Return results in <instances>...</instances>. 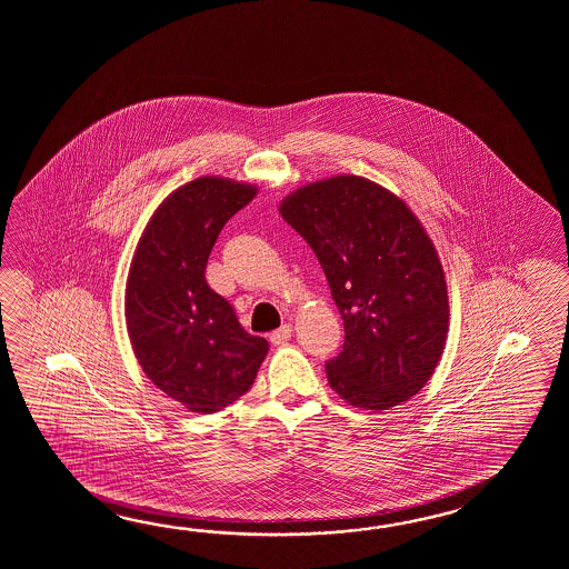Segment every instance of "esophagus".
<instances>
[{
	"label": "esophagus",
	"mask_w": 569,
	"mask_h": 569,
	"mask_svg": "<svg viewBox=\"0 0 569 569\" xmlns=\"http://www.w3.org/2000/svg\"><path fill=\"white\" fill-rule=\"evenodd\" d=\"M290 336H292V326H290V323H284L280 329L270 333V341H272L274 346H282V343H287V341H289Z\"/></svg>",
	"instance_id": "1"
}]
</instances>
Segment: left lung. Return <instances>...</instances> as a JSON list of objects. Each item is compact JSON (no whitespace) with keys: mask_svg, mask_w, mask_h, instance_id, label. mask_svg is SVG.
Masks as SVG:
<instances>
[{"mask_svg":"<svg viewBox=\"0 0 569 569\" xmlns=\"http://www.w3.org/2000/svg\"><path fill=\"white\" fill-rule=\"evenodd\" d=\"M311 246L343 319L327 380L356 409L387 411L415 397L446 350V272L423 223L382 184L336 174L279 206Z\"/></svg>","mask_w":569,"mask_h":569,"instance_id":"obj_1","label":"left lung"}]
</instances>
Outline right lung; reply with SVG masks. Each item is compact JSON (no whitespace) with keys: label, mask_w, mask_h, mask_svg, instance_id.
Masks as SVG:
<instances>
[{"label":"right lung","mask_w":569,"mask_h":569,"mask_svg":"<svg viewBox=\"0 0 569 569\" xmlns=\"http://www.w3.org/2000/svg\"><path fill=\"white\" fill-rule=\"evenodd\" d=\"M258 193L250 182L199 177L158 206L126 282V326L136 360L191 412L221 411L254 385L268 353L230 302L209 289L207 258L226 221Z\"/></svg>","instance_id":"1"}]
</instances>
